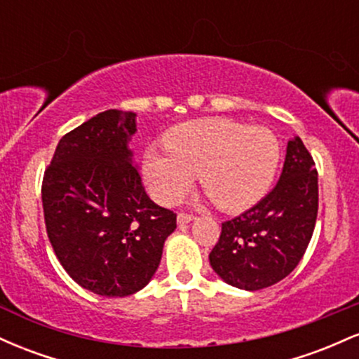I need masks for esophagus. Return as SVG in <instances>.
Masks as SVG:
<instances>
[{"label": "esophagus", "instance_id": "esophagus-1", "mask_svg": "<svg viewBox=\"0 0 359 359\" xmlns=\"http://www.w3.org/2000/svg\"><path fill=\"white\" fill-rule=\"evenodd\" d=\"M192 219H194V216L191 212L180 211L179 214H177V222H179V224H185V222H191Z\"/></svg>", "mask_w": 359, "mask_h": 359}]
</instances>
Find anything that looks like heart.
<instances>
[{
	"label": "heart",
	"instance_id": "heart-1",
	"mask_svg": "<svg viewBox=\"0 0 359 359\" xmlns=\"http://www.w3.org/2000/svg\"><path fill=\"white\" fill-rule=\"evenodd\" d=\"M278 158V140L266 128L205 119L175 128L167 148L148 147L143 174L160 204H175L199 175L217 208L243 211L269 191Z\"/></svg>",
	"mask_w": 359,
	"mask_h": 359
}]
</instances>
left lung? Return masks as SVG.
I'll return each instance as SVG.
<instances>
[{
    "label": "left lung",
    "mask_w": 359,
    "mask_h": 359,
    "mask_svg": "<svg viewBox=\"0 0 359 359\" xmlns=\"http://www.w3.org/2000/svg\"><path fill=\"white\" fill-rule=\"evenodd\" d=\"M319 187L312 155L299 137L287 145L277 185L253 208L222 222L209 253L229 285L262 290L292 273L306 253L317 219Z\"/></svg>",
    "instance_id": "8db88e82"
}]
</instances>
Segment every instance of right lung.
<instances>
[{
    "label": "right lung",
    "instance_id": "1",
    "mask_svg": "<svg viewBox=\"0 0 359 359\" xmlns=\"http://www.w3.org/2000/svg\"><path fill=\"white\" fill-rule=\"evenodd\" d=\"M137 114L108 109L60 138L45 168L48 240L74 282L104 297L142 290L158 269L177 214L147 196L128 148Z\"/></svg>",
    "mask_w": 359,
    "mask_h": 359
}]
</instances>
